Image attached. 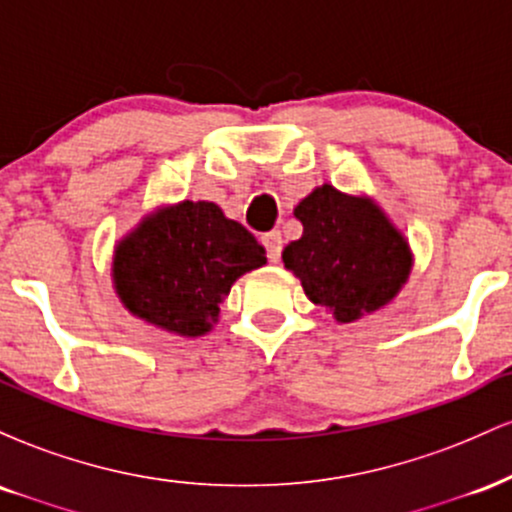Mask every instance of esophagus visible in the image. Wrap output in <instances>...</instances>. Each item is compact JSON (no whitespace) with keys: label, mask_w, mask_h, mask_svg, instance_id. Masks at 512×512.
Returning a JSON list of instances; mask_svg holds the SVG:
<instances>
[{"label":"esophagus","mask_w":512,"mask_h":512,"mask_svg":"<svg viewBox=\"0 0 512 512\" xmlns=\"http://www.w3.org/2000/svg\"><path fill=\"white\" fill-rule=\"evenodd\" d=\"M264 248H267V257L272 262L281 260V248H284V238H281L279 231H269L262 236Z\"/></svg>","instance_id":"1"}]
</instances>
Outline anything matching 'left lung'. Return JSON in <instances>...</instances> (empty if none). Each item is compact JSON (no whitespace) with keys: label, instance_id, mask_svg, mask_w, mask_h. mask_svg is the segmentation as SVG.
<instances>
[{"label":"left lung","instance_id":"1","mask_svg":"<svg viewBox=\"0 0 512 512\" xmlns=\"http://www.w3.org/2000/svg\"><path fill=\"white\" fill-rule=\"evenodd\" d=\"M303 236L281 252L305 296L337 322H356L385 308L407 284L414 255L390 216L366 195L325 182L298 202Z\"/></svg>","mask_w":512,"mask_h":512}]
</instances>
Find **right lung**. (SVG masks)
Wrapping results in <instances>:
<instances>
[{"label": "right lung", "instance_id": "right-lung-1", "mask_svg": "<svg viewBox=\"0 0 512 512\" xmlns=\"http://www.w3.org/2000/svg\"><path fill=\"white\" fill-rule=\"evenodd\" d=\"M267 252L219 204L182 199L144 216L113 252L117 298L139 320L178 337H202L219 322L223 298Z\"/></svg>", "mask_w": 512, "mask_h": 512}]
</instances>
